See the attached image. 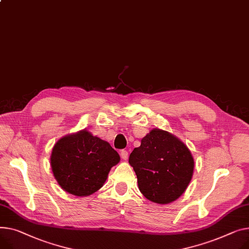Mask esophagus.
<instances>
[{
  "instance_id": "esophagus-1",
  "label": "esophagus",
  "mask_w": 249,
  "mask_h": 249,
  "mask_svg": "<svg viewBox=\"0 0 249 249\" xmlns=\"http://www.w3.org/2000/svg\"><path fill=\"white\" fill-rule=\"evenodd\" d=\"M120 155H121L122 159H124V160L128 159V152H127V150H121Z\"/></svg>"
}]
</instances>
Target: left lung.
Returning <instances> with one entry per match:
<instances>
[{
  "instance_id": "8db88e82",
  "label": "left lung",
  "mask_w": 249,
  "mask_h": 249,
  "mask_svg": "<svg viewBox=\"0 0 249 249\" xmlns=\"http://www.w3.org/2000/svg\"><path fill=\"white\" fill-rule=\"evenodd\" d=\"M141 193L155 203H170L184 193L194 169L187 146L173 134L158 128L142 138L129 156Z\"/></svg>"
}]
</instances>
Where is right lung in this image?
<instances>
[{
    "label": "right lung",
    "mask_w": 249,
    "mask_h": 249,
    "mask_svg": "<svg viewBox=\"0 0 249 249\" xmlns=\"http://www.w3.org/2000/svg\"><path fill=\"white\" fill-rule=\"evenodd\" d=\"M120 156L111 145L89 131L64 136L54 145L51 167L63 190L88 196L100 189Z\"/></svg>",
    "instance_id": "obj_1"
}]
</instances>
